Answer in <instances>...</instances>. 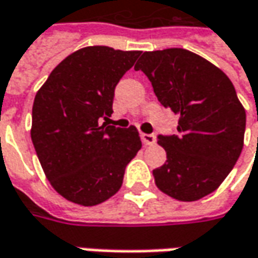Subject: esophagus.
Returning <instances> with one entry per match:
<instances>
[{"label": "esophagus", "instance_id": "34e87169", "mask_svg": "<svg viewBox=\"0 0 258 258\" xmlns=\"http://www.w3.org/2000/svg\"><path fill=\"white\" fill-rule=\"evenodd\" d=\"M141 140H143V143L146 146H151V144L156 143V137L153 134H144V133H141Z\"/></svg>", "mask_w": 258, "mask_h": 258}]
</instances>
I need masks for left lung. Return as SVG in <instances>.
<instances>
[{
  "label": "left lung",
  "mask_w": 258,
  "mask_h": 258,
  "mask_svg": "<svg viewBox=\"0 0 258 258\" xmlns=\"http://www.w3.org/2000/svg\"><path fill=\"white\" fill-rule=\"evenodd\" d=\"M134 69L144 72L160 104L179 117L177 134L157 137L167 160L153 170L156 186L182 202L212 194L244 146L245 109L230 78L177 47L144 51Z\"/></svg>",
  "instance_id": "1"
}]
</instances>
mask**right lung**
Wrapping results in <instances>:
<instances>
[{
  "label": "right lung",
  "instance_id": "obj_1",
  "mask_svg": "<svg viewBox=\"0 0 258 258\" xmlns=\"http://www.w3.org/2000/svg\"><path fill=\"white\" fill-rule=\"evenodd\" d=\"M137 50L89 46L63 59L33 104L31 141L54 190L94 207L119 190L125 166L141 149L134 125H101L111 117L114 91L140 56Z\"/></svg>",
  "mask_w": 258,
  "mask_h": 258
}]
</instances>
